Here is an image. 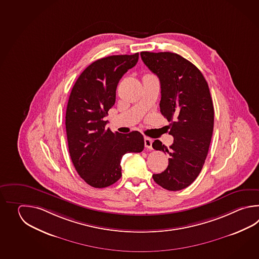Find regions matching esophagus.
<instances>
[{"label": "esophagus", "mask_w": 259, "mask_h": 259, "mask_svg": "<svg viewBox=\"0 0 259 259\" xmlns=\"http://www.w3.org/2000/svg\"><path fill=\"white\" fill-rule=\"evenodd\" d=\"M152 143H153V140L148 137H144V145L146 148L149 150H152Z\"/></svg>", "instance_id": "esophagus-1"}]
</instances>
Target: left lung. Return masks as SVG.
<instances>
[{
    "label": "left lung",
    "mask_w": 259,
    "mask_h": 259,
    "mask_svg": "<svg viewBox=\"0 0 259 259\" xmlns=\"http://www.w3.org/2000/svg\"><path fill=\"white\" fill-rule=\"evenodd\" d=\"M143 63L159 77L160 112L174 138L167 148L159 140L153 148L169 154L165 170L153 179L168 191L191 185L202 170L214 128V106L208 84L190 61L175 53L142 52Z\"/></svg>",
    "instance_id": "8db88e82"
}]
</instances>
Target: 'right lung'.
<instances>
[{"instance_id":"right-lung-1","label":"right lung","mask_w":259,"mask_h":259,"mask_svg":"<svg viewBox=\"0 0 259 259\" xmlns=\"http://www.w3.org/2000/svg\"><path fill=\"white\" fill-rule=\"evenodd\" d=\"M138 59L139 53L101 58L85 68L72 88L66 112L68 150L78 175L92 187H108L117 182L122 176V156L144 148L142 133H114L105 127L117 84Z\"/></svg>"}]
</instances>
